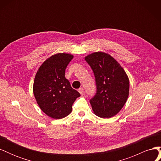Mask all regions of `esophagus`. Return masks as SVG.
Here are the masks:
<instances>
[{"mask_svg": "<svg viewBox=\"0 0 161 161\" xmlns=\"http://www.w3.org/2000/svg\"><path fill=\"white\" fill-rule=\"evenodd\" d=\"M79 92H80V94L82 96L84 95V89H82V88H80L79 89Z\"/></svg>", "mask_w": 161, "mask_h": 161, "instance_id": "34e87169", "label": "esophagus"}]
</instances>
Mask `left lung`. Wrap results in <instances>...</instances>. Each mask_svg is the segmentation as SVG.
<instances>
[{
  "label": "left lung",
  "mask_w": 161,
  "mask_h": 161,
  "mask_svg": "<svg viewBox=\"0 0 161 161\" xmlns=\"http://www.w3.org/2000/svg\"><path fill=\"white\" fill-rule=\"evenodd\" d=\"M93 71L97 93L90 100L94 114L109 118L122 109L129 95L130 81L126 72L109 53L97 52L85 56Z\"/></svg>",
  "instance_id": "1"
}]
</instances>
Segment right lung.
I'll list each match as a JSON object with an SVG mask.
<instances>
[{"instance_id": "1", "label": "right lung", "mask_w": 161, "mask_h": 161, "mask_svg": "<svg viewBox=\"0 0 161 161\" xmlns=\"http://www.w3.org/2000/svg\"><path fill=\"white\" fill-rule=\"evenodd\" d=\"M72 58L70 53L52 55L39 68L33 81V91L39 107L53 119L69 115L73 103L80 96L65 78L66 68Z\"/></svg>"}]
</instances>
